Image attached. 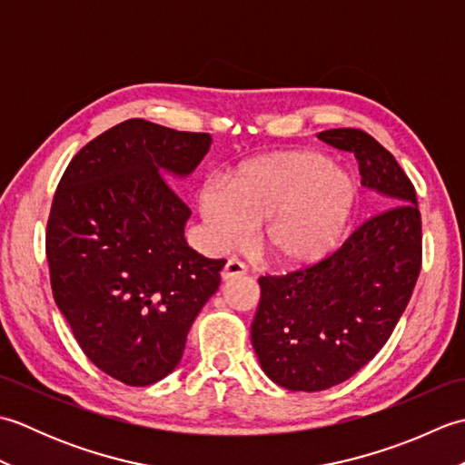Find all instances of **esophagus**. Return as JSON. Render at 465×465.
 Masks as SVG:
<instances>
[{
    "instance_id": "esophagus-1",
    "label": "esophagus",
    "mask_w": 465,
    "mask_h": 465,
    "mask_svg": "<svg viewBox=\"0 0 465 465\" xmlns=\"http://www.w3.org/2000/svg\"><path fill=\"white\" fill-rule=\"evenodd\" d=\"M245 272H248V268L238 260H230L222 270V280L227 282V280H233V278H242V275H245Z\"/></svg>"
}]
</instances>
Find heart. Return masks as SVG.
<instances>
[{"mask_svg":"<svg viewBox=\"0 0 465 465\" xmlns=\"http://www.w3.org/2000/svg\"><path fill=\"white\" fill-rule=\"evenodd\" d=\"M358 207V183L318 152L263 153L240 163L230 183L207 182L197 212L213 250L260 242L285 268H310L340 250Z\"/></svg>","mask_w":465,"mask_h":465,"instance_id":"b5f03b06","label":"heart"}]
</instances>
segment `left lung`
<instances>
[{
	"instance_id": "left-lung-1",
	"label": "left lung",
	"mask_w": 465,
	"mask_h": 465,
	"mask_svg": "<svg viewBox=\"0 0 465 465\" xmlns=\"http://www.w3.org/2000/svg\"><path fill=\"white\" fill-rule=\"evenodd\" d=\"M318 137L355 155L361 185L388 210L365 220L328 260L260 278L252 343L265 375L292 391L328 390L361 370L390 340L421 268L416 190L396 157L351 127Z\"/></svg>"
}]
</instances>
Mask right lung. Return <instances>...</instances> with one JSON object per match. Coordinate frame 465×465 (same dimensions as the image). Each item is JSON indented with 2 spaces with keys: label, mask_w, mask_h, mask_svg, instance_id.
Here are the masks:
<instances>
[{
  "label": "right lung",
  "mask_w": 465,
  "mask_h": 465,
  "mask_svg": "<svg viewBox=\"0 0 465 465\" xmlns=\"http://www.w3.org/2000/svg\"><path fill=\"white\" fill-rule=\"evenodd\" d=\"M210 134L127 120L80 150L57 185L45 252L52 290L84 353L127 385L182 361L225 260L185 242L192 212L172 183L210 152Z\"/></svg>",
  "instance_id": "1"
}]
</instances>
